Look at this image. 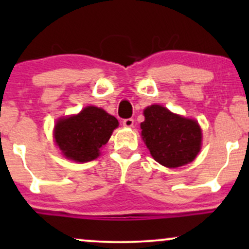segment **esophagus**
<instances>
[{"instance_id":"34e87169","label":"esophagus","mask_w":249,"mask_h":249,"mask_svg":"<svg viewBox=\"0 0 249 249\" xmlns=\"http://www.w3.org/2000/svg\"><path fill=\"white\" fill-rule=\"evenodd\" d=\"M133 123H134V121L132 118H126V119H124V121H123V125H124L125 127H132Z\"/></svg>"}]
</instances>
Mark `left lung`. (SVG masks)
<instances>
[{"label": "left lung", "instance_id": "8db88e82", "mask_svg": "<svg viewBox=\"0 0 249 249\" xmlns=\"http://www.w3.org/2000/svg\"><path fill=\"white\" fill-rule=\"evenodd\" d=\"M142 137L154 160L179 167L194 160L201 146V130L193 119L174 115L160 105L144 110Z\"/></svg>", "mask_w": 249, "mask_h": 249}]
</instances>
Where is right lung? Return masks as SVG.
<instances>
[{"label":"right lung","instance_id":"1","mask_svg":"<svg viewBox=\"0 0 249 249\" xmlns=\"http://www.w3.org/2000/svg\"><path fill=\"white\" fill-rule=\"evenodd\" d=\"M118 121L103 108L88 107L77 116L63 118L55 126V141L67 158L91 161L110 139Z\"/></svg>","mask_w":249,"mask_h":249}]
</instances>
